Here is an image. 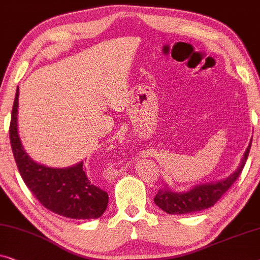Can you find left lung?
I'll return each instance as SVG.
<instances>
[{
	"label": "left lung",
	"mask_w": 260,
	"mask_h": 260,
	"mask_svg": "<svg viewBox=\"0 0 260 260\" xmlns=\"http://www.w3.org/2000/svg\"><path fill=\"white\" fill-rule=\"evenodd\" d=\"M251 144L252 139L244 153L239 167L224 180L197 185L186 192L171 191L166 186V187L160 188L154 197L155 205L168 214L193 213V212L203 211L213 206L221 198V196L231 187L233 182L238 179L247 160Z\"/></svg>",
	"instance_id": "8db88e82"
}]
</instances>
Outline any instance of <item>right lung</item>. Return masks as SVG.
<instances>
[{"label":"right lung","instance_id":"1","mask_svg":"<svg viewBox=\"0 0 260 260\" xmlns=\"http://www.w3.org/2000/svg\"><path fill=\"white\" fill-rule=\"evenodd\" d=\"M19 89L14 100L9 138L24 184L46 208L71 219H96L104 214L108 194L87 178L83 162L66 168L47 167L32 161L24 151L17 129Z\"/></svg>","mask_w":260,"mask_h":260}]
</instances>
